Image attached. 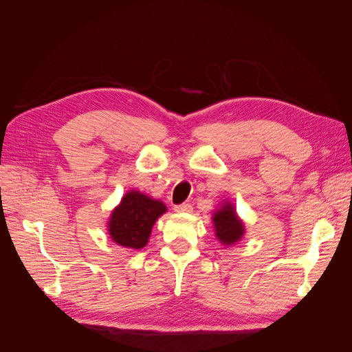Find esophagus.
<instances>
[{
  "label": "esophagus",
  "instance_id": "obj_1",
  "mask_svg": "<svg viewBox=\"0 0 352 352\" xmlns=\"http://www.w3.org/2000/svg\"><path fill=\"white\" fill-rule=\"evenodd\" d=\"M176 212H192V206L190 204H180L175 207Z\"/></svg>",
  "mask_w": 352,
  "mask_h": 352
}]
</instances>
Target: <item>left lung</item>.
<instances>
[{"mask_svg":"<svg viewBox=\"0 0 352 352\" xmlns=\"http://www.w3.org/2000/svg\"><path fill=\"white\" fill-rule=\"evenodd\" d=\"M211 220L216 238L223 247H232L243 238L245 223L238 216L236 208L230 201H223V204L214 211Z\"/></svg>","mask_w":352,"mask_h":352,"instance_id":"1","label":"left lung"}]
</instances>
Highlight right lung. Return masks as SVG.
I'll return each mask as SVG.
<instances>
[{"label":"right lung","instance_id":"obj_1","mask_svg":"<svg viewBox=\"0 0 352 352\" xmlns=\"http://www.w3.org/2000/svg\"><path fill=\"white\" fill-rule=\"evenodd\" d=\"M166 211L167 207L163 201L136 189L127 190L109 217V235L120 247L141 250L150 241L155 221Z\"/></svg>","mask_w":352,"mask_h":352}]
</instances>
